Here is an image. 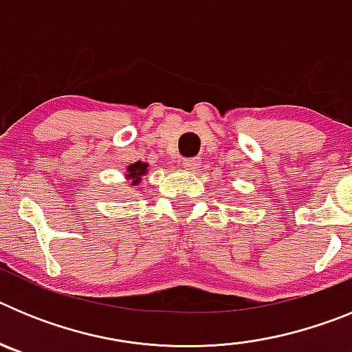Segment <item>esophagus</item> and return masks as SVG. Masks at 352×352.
Returning <instances> with one entry per match:
<instances>
[{
    "mask_svg": "<svg viewBox=\"0 0 352 352\" xmlns=\"http://www.w3.org/2000/svg\"><path fill=\"white\" fill-rule=\"evenodd\" d=\"M183 166H185V169L195 173V170H199V167H201V160H199V158H185V160H183Z\"/></svg>",
    "mask_w": 352,
    "mask_h": 352,
    "instance_id": "obj_1",
    "label": "esophagus"
}]
</instances>
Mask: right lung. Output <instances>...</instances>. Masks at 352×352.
<instances>
[{
  "label": "right lung",
  "mask_w": 352,
  "mask_h": 352,
  "mask_svg": "<svg viewBox=\"0 0 352 352\" xmlns=\"http://www.w3.org/2000/svg\"><path fill=\"white\" fill-rule=\"evenodd\" d=\"M148 173V164H142V162H135L126 169V178L132 179V185H138L141 182V176Z\"/></svg>",
  "instance_id": "add662e5"
}]
</instances>
